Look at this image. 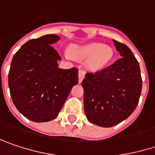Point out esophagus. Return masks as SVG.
Instances as JSON below:
<instances>
[{"instance_id":"1","label":"esophagus","mask_w":155,"mask_h":155,"mask_svg":"<svg viewBox=\"0 0 155 155\" xmlns=\"http://www.w3.org/2000/svg\"><path fill=\"white\" fill-rule=\"evenodd\" d=\"M85 77V73L82 70H79V82H81Z\"/></svg>"}]
</instances>
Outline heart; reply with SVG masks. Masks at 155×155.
<instances>
[{
  "label": "heart",
  "instance_id": "heart-1",
  "mask_svg": "<svg viewBox=\"0 0 155 155\" xmlns=\"http://www.w3.org/2000/svg\"><path fill=\"white\" fill-rule=\"evenodd\" d=\"M113 50L110 46L101 43H91L81 46H74L71 50V54L67 53V57L80 60H85L87 69L97 71L104 68L113 58Z\"/></svg>",
  "mask_w": 155,
  "mask_h": 155
}]
</instances>
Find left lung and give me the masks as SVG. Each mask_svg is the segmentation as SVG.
I'll return each instance as SVG.
<instances>
[{
	"mask_svg": "<svg viewBox=\"0 0 155 155\" xmlns=\"http://www.w3.org/2000/svg\"><path fill=\"white\" fill-rule=\"evenodd\" d=\"M121 59L96 73H87L84 110L87 120L102 127L121 123L139 104L142 79L138 60L124 44L113 40Z\"/></svg>",
	"mask_w": 155,
	"mask_h": 155,
	"instance_id": "1",
	"label": "left lung"
}]
</instances>
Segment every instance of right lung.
I'll use <instances>...</instances> for the list:
<instances>
[{
    "mask_svg": "<svg viewBox=\"0 0 155 155\" xmlns=\"http://www.w3.org/2000/svg\"><path fill=\"white\" fill-rule=\"evenodd\" d=\"M57 35H45L26 42L14 55L8 87L15 106L33 122L56 118L72 87L78 83V69L59 68L61 59L51 45Z\"/></svg>",
    "mask_w": 155,
    "mask_h": 155,
    "instance_id": "add662e5",
    "label": "right lung"
}]
</instances>
